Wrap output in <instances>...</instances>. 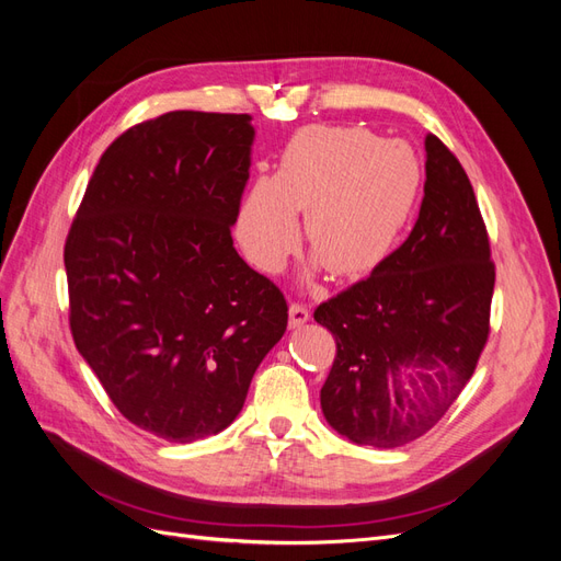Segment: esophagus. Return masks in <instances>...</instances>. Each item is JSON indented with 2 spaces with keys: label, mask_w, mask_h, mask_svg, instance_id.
<instances>
[{
  "label": "esophagus",
  "mask_w": 561,
  "mask_h": 561,
  "mask_svg": "<svg viewBox=\"0 0 561 561\" xmlns=\"http://www.w3.org/2000/svg\"><path fill=\"white\" fill-rule=\"evenodd\" d=\"M309 309L304 304H290V328H301L309 320Z\"/></svg>",
  "instance_id": "esophagus-1"
}]
</instances>
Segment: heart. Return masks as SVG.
<instances>
[{"label": "heart", "instance_id": "b5f03b06", "mask_svg": "<svg viewBox=\"0 0 561 561\" xmlns=\"http://www.w3.org/2000/svg\"><path fill=\"white\" fill-rule=\"evenodd\" d=\"M423 186L414 149L365 128L299 130L276 175L257 178L236 217V241L250 264L278 274L297 250V213L307 243L332 276L360 278L396 250Z\"/></svg>", "mask_w": 561, "mask_h": 561}]
</instances>
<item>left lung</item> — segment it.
Returning a JSON list of instances; mask_svg holds the SVG:
<instances>
[{"label": "left lung", "mask_w": 561, "mask_h": 561, "mask_svg": "<svg viewBox=\"0 0 561 561\" xmlns=\"http://www.w3.org/2000/svg\"><path fill=\"white\" fill-rule=\"evenodd\" d=\"M489 257L463 165L426 135V184L412 233L313 313L336 342L320 407L339 435L396 449L445 416L489 336L496 280Z\"/></svg>", "instance_id": "left-lung-1"}]
</instances>
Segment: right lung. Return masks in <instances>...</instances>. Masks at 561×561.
<instances>
[{"instance_id": "right-lung-1", "label": "right lung", "mask_w": 561, "mask_h": 561, "mask_svg": "<svg viewBox=\"0 0 561 561\" xmlns=\"http://www.w3.org/2000/svg\"><path fill=\"white\" fill-rule=\"evenodd\" d=\"M250 114L168 112L95 165L65 243L77 351L135 426L225 431L287 328L283 293L233 248Z\"/></svg>"}]
</instances>
